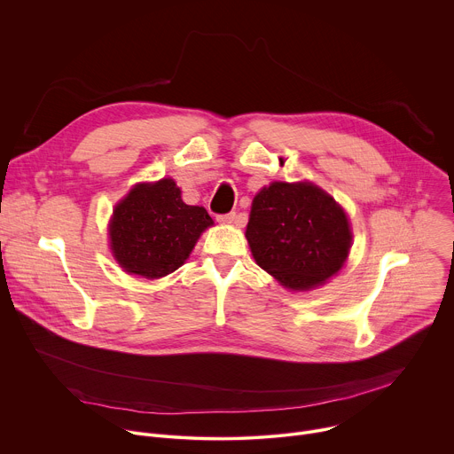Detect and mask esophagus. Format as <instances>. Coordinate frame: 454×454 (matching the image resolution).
<instances>
[{
  "instance_id": "obj_1",
  "label": "esophagus",
  "mask_w": 454,
  "mask_h": 454,
  "mask_svg": "<svg viewBox=\"0 0 454 454\" xmlns=\"http://www.w3.org/2000/svg\"><path fill=\"white\" fill-rule=\"evenodd\" d=\"M217 221L221 224H231L235 221V212H230V214H223V215H217Z\"/></svg>"
}]
</instances>
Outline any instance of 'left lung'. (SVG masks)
Listing matches in <instances>:
<instances>
[{"mask_svg":"<svg viewBox=\"0 0 454 454\" xmlns=\"http://www.w3.org/2000/svg\"><path fill=\"white\" fill-rule=\"evenodd\" d=\"M246 239L256 264L294 291L336 275L350 249V226L340 205L310 183L275 181L256 193Z\"/></svg>","mask_w":454,"mask_h":454,"instance_id":"left-lung-1","label":"left lung"}]
</instances>
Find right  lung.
<instances>
[{
  "label": "right lung",
  "mask_w": 454,
  "mask_h": 454,
  "mask_svg": "<svg viewBox=\"0 0 454 454\" xmlns=\"http://www.w3.org/2000/svg\"><path fill=\"white\" fill-rule=\"evenodd\" d=\"M214 221L203 207H190L172 179L137 184L114 208L109 224L118 264L133 275L160 278L188 258Z\"/></svg>",
  "instance_id": "add662e5"
}]
</instances>
